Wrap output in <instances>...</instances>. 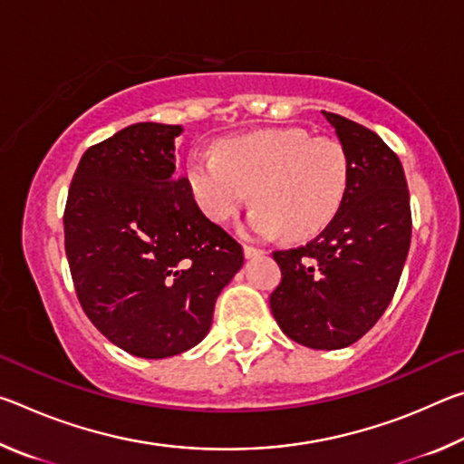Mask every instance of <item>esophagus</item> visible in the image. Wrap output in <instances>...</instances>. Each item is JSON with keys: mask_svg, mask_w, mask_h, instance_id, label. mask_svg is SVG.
<instances>
[{"mask_svg": "<svg viewBox=\"0 0 464 464\" xmlns=\"http://www.w3.org/2000/svg\"><path fill=\"white\" fill-rule=\"evenodd\" d=\"M243 254H246V257H256V256H262L264 249L256 247V246H249V243H246V246H243Z\"/></svg>", "mask_w": 464, "mask_h": 464, "instance_id": "esophagus-1", "label": "esophagus"}]
</instances>
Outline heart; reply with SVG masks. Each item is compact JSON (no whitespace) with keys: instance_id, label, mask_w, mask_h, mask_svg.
Segmentation results:
<instances>
[{"instance_id":"1","label":"heart","mask_w":464,"mask_h":464,"mask_svg":"<svg viewBox=\"0 0 464 464\" xmlns=\"http://www.w3.org/2000/svg\"><path fill=\"white\" fill-rule=\"evenodd\" d=\"M188 182L217 223L237 217L254 190L251 231L266 237L282 231L301 241L325 229L340 210L348 163L334 139L268 129L225 139L217 153L196 149L188 157Z\"/></svg>"}]
</instances>
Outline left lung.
I'll list each match as a JSON object with an SVG mask.
<instances>
[{
  "label": "left lung",
  "instance_id": "8db88e82",
  "mask_svg": "<svg viewBox=\"0 0 464 464\" xmlns=\"http://www.w3.org/2000/svg\"><path fill=\"white\" fill-rule=\"evenodd\" d=\"M324 116L342 143L348 186L340 210L315 239L272 254L282 280L270 309L290 340L340 350L389 307L410 251L411 208L397 153L362 124Z\"/></svg>",
  "mask_w": 464,
  "mask_h": 464
}]
</instances>
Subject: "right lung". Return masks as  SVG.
Masks as SVG:
<instances>
[{"mask_svg": "<svg viewBox=\"0 0 464 464\" xmlns=\"http://www.w3.org/2000/svg\"><path fill=\"white\" fill-rule=\"evenodd\" d=\"M179 124L139 122L92 145L69 186L65 254L82 309L140 358L182 354L213 324L243 266L241 243L210 221L176 174Z\"/></svg>", "mask_w": 464, "mask_h": 464, "instance_id": "obj_1", "label": "right lung"}]
</instances>
